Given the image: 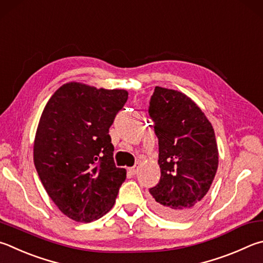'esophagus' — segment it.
Returning <instances> with one entry per match:
<instances>
[{"label": "esophagus", "instance_id": "34e87169", "mask_svg": "<svg viewBox=\"0 0 263 263\" xmlns=\"http://www.w3.org/2000/svg\"><path fill=\"white\" fill-rule=\"evenodd\" d=\"M139 168H140V163H136L135 166H132V168H130V171H131L133 175H136L138 171H139Z\"/></svg>", "mask_w": 263, "mask_h": 263}]
</instances>
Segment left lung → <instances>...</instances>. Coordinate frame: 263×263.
<instances>
[{
	"label": "left lung",
	"instance_id": "1",
	"mask_svg": "<svg viewBox=\"0 0 263 263\" xmlns=\"http://www.w3.org/2000/svg\"><path fill=\"white\" fill-rule=\"evenodd\" d=\"M149 116L159 138L161 178L152 207L169 218H187L202 207L218 166L212 123L192 99L156 86Z\"/></svg>",
	"mask_w": 263,
	"mask_h": 263
}]
</instances>
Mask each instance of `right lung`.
Returning a JSON list of instances; mask_svg holds the SVG:
<instances>
[{
	"label": "right lung",
	"mask_w": 263,
	"mask_h": 263,
	"mask_svg": "<svg viewBox=\"0 0 263 263\" xmlns=\"http://www.w3.org/2000/svg\"><path fill=\"white\" fill-rule=\"evenodd\" d=\"M125 89L70 82L47 102L37 124L33 160L60 211L92 222L112 208L126 170L114 163L109 127L127 100Z\"/></svg>",
	"instance_id": "1"
}]
</instances>
